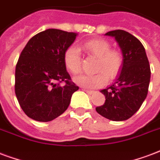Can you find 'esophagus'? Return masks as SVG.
<instances>
[{
	"label": "esophagus",
	"instance_id": "1",
	"mask_svg": "<svg viewBox=\"0 0 160 160\" xmlns=\"http://www.w3.org/2000/svg\"><path fill=\"white\" fill-rule=\"evenodd\" d=\"M82 90H83L84 92H86L88 94H89V95H91V94H93V93H94L93 91H91V90H87V89H85V88H82Z\"/></svg>",
	"mask_w": 160,
	"mask_h": 160
}]
</instances>
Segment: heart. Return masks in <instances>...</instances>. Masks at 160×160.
I'll return each mask as SVG.
<instances>
[{
    "instance_id": "1",
    "label": "heart",
    "mask_w": 160,
    "mask_h": 160,
    "mask_svg": "<svg viewBox=\"0 0 160 160\" xmlns=\"http://www.w3.org/2000/svg\"><path fill=\"white\" fill-rule=\"evenodd\" d=\"M83 47L91 56L97 57L95 72L93 75L78 76L74 78V82L85 88H97L102 87L109 79L116 78L123 65V57L117 50H110L111 45L108 41L101 39H91L85 42ZM64 63L71 72L77 74L82 68L81 52L75 45L67 48L64 52Z\"/></svg>"
}]
</instances>
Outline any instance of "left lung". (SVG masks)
Returning a JSON list of instances; mask_svg holds the SVG:
<instances>
[{"label": "left lung", "mask_w": 160, "mask_h": 160, "mask_svg": "<svg viewBox=\"0 0 160 160\" xmlns=\"http://www.w3.org/2000/svg\"><path fill=\"white\" fill-rule=\"evenodd\" d=\"M104 35L115 38L121 48L123 65L112 84L101 90L105 102L96 111L110 121H122L135 114L147 97L150 66L143 45L124 30H114Z\"/></svg>", "instance_id": "8db88e82"}]
</instances>
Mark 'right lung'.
I'll list each match as a JSON object with an SVG mask.
<instances>
[{
  "label": "right lung",
  "instance_id": "obj_1",
  "mask_svg": "<svg viewBox=\"0 0 160 160\" xmlns=\"http://www.w3.org/2000/svg\"><path fill=\"white\" fill-rule=\"evenodd\" d=\"M77 36V33L49 28L30 39L22 51L16 66L15 93L29 118L42 122L57 118L78 90L70 81L64 63L65 50ZM62 81L64 86L58 83Z\"/></svg>",
  "mask_w": 160,
  "mask_h": 160
}]
</instances>
